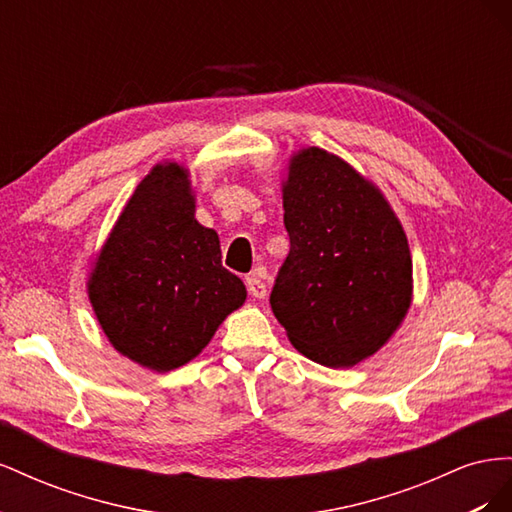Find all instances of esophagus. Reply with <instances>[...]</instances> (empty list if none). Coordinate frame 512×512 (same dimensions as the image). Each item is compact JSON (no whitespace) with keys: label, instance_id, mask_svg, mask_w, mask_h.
I'll return each instance as SVG.
<instances>
[{"label":"esophagus","instance_id":"esophagus-1","mask_svg":"<svg viewBox=\"0 0 512 512\" xmlns=\"http://www.w3.org/2000/svg\"><path fill=\"white\" fill-rule=\"evenodd\" d=\"M245 286H247V292H250V297H252L254 301L267 297V284L262 282L260 277H256V275L245 277Z\"/></svg>","mask_w":512,"mask_h":512}]
</instances>
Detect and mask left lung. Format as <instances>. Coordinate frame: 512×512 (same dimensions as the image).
I'll list each match as a JSON object with an SVG mask.
<instances>
[{
    "mask_svg": "<svg viewBox=\"0 0 512 512\" xmlns=\"http://www.w3.org/2000/svg\"><path fill=\"white\" fill-rule=\"evenodd\" d=\"M290 252L271 309L292 346L327 367L374 354L412 299L406 232L384 196L324 149L292 158L284 185Z\"/></svg>",
    "mask_w": 512,
    "mask_h": 512,
    "instance_id": "8db88e82",
    "label": "left lung"
}]
</instances>
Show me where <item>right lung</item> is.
<instances>
[{
    "mask_svg": "<svg viewBox=\"0 0 512 512\" xmlns=\"http://www.w3.org/2000/svg\"><path fill=\"white\" fill-rule=\"evenodd\" d=\"M222 267L218 232L194 220L188 170L156 166L141 181L89 277V301L111 344L153 371L181 367L245 301Z\"/></svg>",
    "mask_w": 512,
    "mask_h": 512,
    "instance_id": "1",
    "label": "right lung"
}]
</instances>
